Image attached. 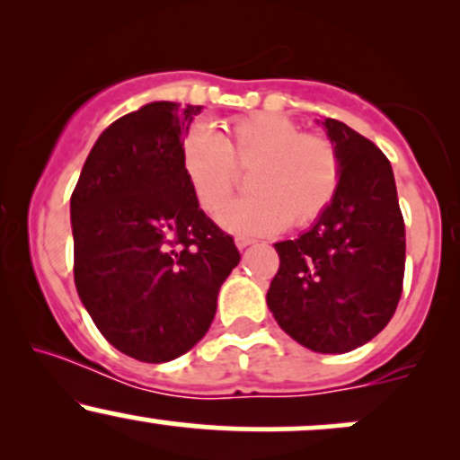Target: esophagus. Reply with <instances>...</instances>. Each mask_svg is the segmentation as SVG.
<instances>
[{"instance_id":"obj_1","label":"esophagus","mask_w":460,"mask_h":460,"mask_svg":"<svg viewBox=\"0 0 460 460\" xmlns=\"http://www.w3.org/2000/svg\"><path fill=\"white\" fill-rule=\"evenodd\" d=\"M251 244H255V240H251V237H235V246L240 248H246V246H251Z\"/></svg>"}]
</instances>
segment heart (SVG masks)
I'll return each mask as SVG.
<instances>
[{"label": "heart", "mask_w": 460, "mask_h": 460, "mask_svg": "<svg viewBox=\"0 0 460 460\" xmlns=\"http://www.w3.org/2000/svg\"><path fill=\"white\" fill-rule=\"evenodd\" d=\"M225 138L199 123L181 145V166L194 199L214 212L235 186L237 168L252 166L251 197L216 214L226 231L268 235L285 225L309 226L331 208L341 181L340 153L322 136L303 134L294 120L257 112L226 123Z\"/></svg>", "instance_id": "obj_1"}]
</instances>
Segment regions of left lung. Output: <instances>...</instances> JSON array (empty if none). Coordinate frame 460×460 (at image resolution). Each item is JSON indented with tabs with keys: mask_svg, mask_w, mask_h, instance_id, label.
I'll use <instances>...</instances> for the list:
<instances>
[{
	"mask_svg": "<svg viewBox=\"0 0 460 460\" xmlns=\"http://www.w3.org/2000/svg\"><path fill=\"white\" fill-rule=\"evenodd\" d=\"M341 160L331 208L296 240L277 242L268 307L314 352H350L376 337L402 296L406 237L385 153L346 123H322Z\"/></svg>",
	"mask_w": 460,
	"mask_h": 460,
	"instance_id": "obj_1",
	"label": "left lung"
}]
</instances>
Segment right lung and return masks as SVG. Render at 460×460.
I'll list each match as a JSON object with an SVG mask.
<instances>
[{"mask_svg":"<svg viewBox=\"0 0 460 460\" xmlns=\"http://www.w3.org/2000/svg\"><path fill=\"white\" fill-rule=\"evenodd\" d=\"M199 112L153 102L120 116L71 194L79 298L116 350L145 363L172 361L203 340L240 261L183 175V136Z\"/></svg>","mask_w":460,"mask_h":460,"instance_id":"obj_1","label":"right lung"}]
</instances>
